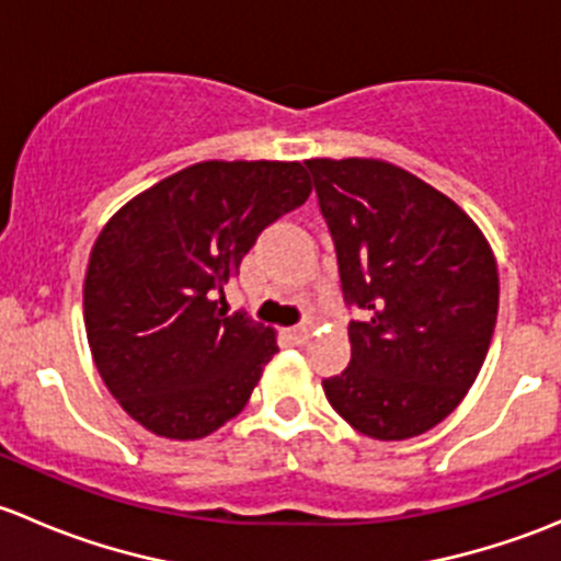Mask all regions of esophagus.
Listing matches in <instances>:
<instances>
[{"mask_svg": "<svg viewBox=\"0 0 561 561\" xmlns=\"http://www.w3.org/2000/svg\"><path fill=\"white\" fill-rule=\"evenodd\" d=\"M290 339L293 342H298V344H304V342H309V336H312V325H307V322H304V325H296V328H290Z\"/></svg>", "mask_w": 561, "mask_h": 561, "instance_id": "34e87169", "label": "esophagus"}]
</instances>
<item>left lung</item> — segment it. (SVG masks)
Here are the masks:
<instances>
[{
	"label": "left lung",
	"mask_w": 561,
	"mask_h": 561,
	"mask_svg": "<svg viewBox=\"0 0 561 561\" xmlns=\"http://www.w3.org/2000/svg\"><path fill=\"white\" fill-rule=\"evenodd\" d=\"M322 217L333 236L353 358L322 380L333 410L371 439L399 443L443 423L461 404L489 353L500 274L467 211L375 157H314Z\"/></svg>",
	"instance_id": "obj_1"
}]
</instances>
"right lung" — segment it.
Returning <instances> with one entry per match:
<instances>
[{
  "mask_svg": "<svg viewBox=\"0 0 561 561\" xmlns=\"http://www.w3.org/2000/svg\"><path fill=\"white\" fill-rule=\"evenodd\" d=\"M312 192L301 162L206 160L157 181L100 230L83 279L105 388L157 437L203 439L239 415L276 331L217 298L265 225Z\"/></svg>",
  "mask_w": 561,
  "mask_h": 561,
  "instance_id": "add662e5",
  "label": "right lung"
}]
</instances>
